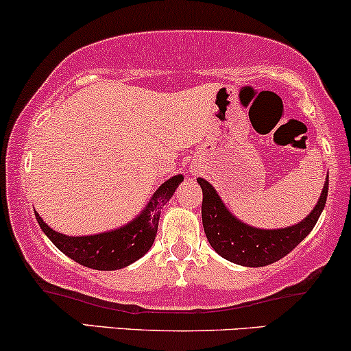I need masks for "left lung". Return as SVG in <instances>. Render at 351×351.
Segmentation results:
<instances>
[{"label":"left lung","instance_id":"left-lung-1","mask_svg":"<svg viewBox=\"0 0 351 351\" xmlns=\"http://www.w3.org/2000/svg\"><path fill=\"white\" fill-rule=\"evenodd\" d=\"M203 192L202 221L206 239L226 261L242 267H265L291 252L313 231L327 202L328 174L317 203L300 223L288 228L261 229L241 221L224 205L213 185L198 177Z\"/></svg>","mask_w":351,"mask_h":351}]
</instances>
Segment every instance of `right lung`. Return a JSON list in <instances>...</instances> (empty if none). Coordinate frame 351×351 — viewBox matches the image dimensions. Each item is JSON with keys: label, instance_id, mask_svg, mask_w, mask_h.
Returning a JSON list of instances; mask_svg holds the SVG:
<instances>
[{"label": "right lung", "instance_id": "add662e5", "mask_svg": "<svg viewBox=\"0 0 351 351\" xmlns=\"http://www.w3.org/2000/svg\"><path fill=\"white\" fill-rule=\"evenodd\" d=\"M184 180L177 174L159 185L140 215L123 226L90 236H66L51 229L36 211L38 226L64 255L94 270H119L141 258L153 245L159 216L166 203Z\"/></svg>", "mask_w": 351, "mask_h": 351}]
</instances>
